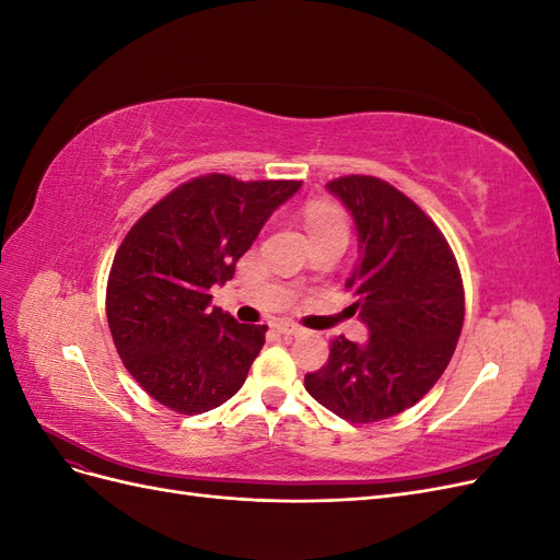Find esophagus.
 Here are the masks:
<instances>
[{
    "label": "esophagus",
    "mask_w": 560,
    "mask_h": 560,
    "mask_svg": "<svg viewBox=\"0 0 560 560\" xmlns=\"http://www.w3.org/2000/svg\"><path fill=\"white\" fill-rule=\"evenodd\" d=\"M276 329H278L280 334H284V336H301V334H306V329L299 327L296 322H290V319H280L278 325H276Z\"/></svg>",
    "instance_id": "1"
}]
</instances>
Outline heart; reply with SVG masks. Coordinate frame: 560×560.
Listing matches in <instances>:
<instances>
[{"instance_id":"obj_1","label":"heart","mask_w":560,"mask_h":560,"mask_svg":"<svg viewBox=\"0 0 560 560\" xmlns=\"http://www.w3.org/2000/svg\"><path fill=\"white\" fill-rule=\"evenodd\" d=\"M306 226L313 233V238L327 233H346L348 235V222L341 210L331 206H313L306 210Z\"/></svg>"}]
</instances>
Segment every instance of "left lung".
Here are the masks:
<instances>
[{"label": "left lung", "instance_id": "1", "mask_svg": "<svg viewBox=\"0 0 560 560\" xmlns=\"http://www.w3.org/2000/svg\"><path fill=\"white\" fill-rule=\"evenodd\" d=\"M327 189L358 224L362 259L346 290L369 343L331 338L327 364L303 383L325 409L364 425L411 409L442 378L463 331L465 287L444 233L393 184L346 175Z\"/></svg>", "mask_w": 560, "mask_h": 560}]
</instances>
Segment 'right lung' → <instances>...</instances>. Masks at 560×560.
<instances>
[{
    "mask_svg": "<svg viewBox=\"0 0 560 560\" xmlns=\"http://www.w3.org/2000/svg\"><path fill=\"white\" fill-rule=\"evenodd\" d=\"M299 186L200 175L151 206L118 245L105 301L114 346L171 411L206 413L243 387L268 327L210 308V287L233 278L270 212Z\"/></svg>",
    "mask_w": 560,
    "mask_h": 560,
    "instance_id": "obj_1",
    "label": "right lung"
}]
</instances>
